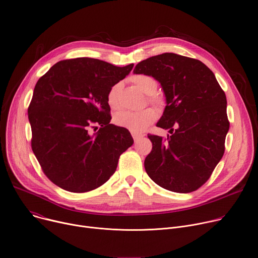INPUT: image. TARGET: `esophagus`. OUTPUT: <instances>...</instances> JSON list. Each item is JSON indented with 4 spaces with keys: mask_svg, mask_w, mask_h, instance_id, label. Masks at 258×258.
Returning <instances> with one entry per match:
<instances>
[{
    "mask_svg": "<svg viewBox=\"0 0 258 258\" xmlns=\"http://www.w3.org/2000/svg\"><path fill=\"white\" fill-rule=\"evenodd\" d=\"M132 136H133V138H134V140H135V142H137L138 140H140V139H141V138L143 137V135L137 134V133H132Z\"/></svg>",
    "mask_w": 258,
    "mask_h": 258,
    "instance_id": "34e87169",
    "label": "esophagus"
}]
</instances>
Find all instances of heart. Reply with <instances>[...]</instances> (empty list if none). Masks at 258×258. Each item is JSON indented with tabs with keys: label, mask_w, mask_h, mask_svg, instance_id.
<instances>
[{
	"label": "heart",
	"mask_w": 258,
	"mask_h": 258,
	"mask_svg": "<svg viewBox=\"0 0 258 258\" xmlns=\"http://www.w3.org/2000/svg\"><path fill=\"white\" fill-rule=\"evenodd\" d=\"M133 83L144 92L145 95H153L157 88L156 81L147 75H136L132 77ZM121 89V84H114L107 96L108 104L111 108L117 109L119 107V93ZM149 102L156 107H161L163 102L158 97H149ZM156 112L147 108L141 111H120L116 113L114 116V122L123 128L128 130L132 133H141L145 131L150 124H152L156 120Z\"/></svg>",
	"instance_id": "obj_1"
}]
</instances>
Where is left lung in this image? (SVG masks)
<instances>
[{
    "mask_svg": "<svg viewBox=\"0 0 258 258\" xmlns=\"http://www.w3.org/2000/svg\"><path fill=\"white\" fill-rule=\"evenodd\" d=\"M134 73L157 80L167 101L156 125L170 135H148V176L174 192L199 189L222 158L229 128L226 97L214 73L199 59L169 52L140 61Z\"/></svg>",
    "mask_w": 258,
    "mask_h": 258,
    "instance_id": "1",
    "label": "left lung"
}]
</instances>
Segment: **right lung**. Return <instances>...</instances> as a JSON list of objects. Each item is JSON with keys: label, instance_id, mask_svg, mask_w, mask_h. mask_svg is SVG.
I'll list each match as a JSON object with an SVG mask.
<instances>
[{"label": "right lung", "instance_id": "add662e5", "mask_svg": "<svg viewBox=\"0 0 258 258\" xmlns=\"http://www.w3.org/2000/svg\"><path fill=\"white\" fill-rule=\"evenodd\" d=\"M133 67L78 57L56 62L38 80L28 109L32 149L44 174L60 188H98L133 145L126 128L110 123L107 101L110 88Z\"/></svg>", "mask_w": 258, "mask_h": 258}]
</instances>
